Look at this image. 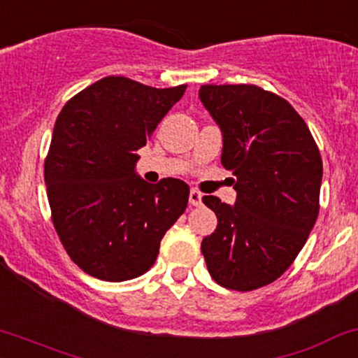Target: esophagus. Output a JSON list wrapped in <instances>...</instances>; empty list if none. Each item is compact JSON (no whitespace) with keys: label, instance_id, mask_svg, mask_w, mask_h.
Returning <instances> with one entry per match:
<instances>
[{"label":"esophagus","instance_id":"obj_1","mask_svg":"<svg viewBox=\"0 0 358 358\" xmlns=\"http://www.w3.org/2000/svg\"><path fill=\"white\" fill-rule=\"evenodd\" d=\"M188 202H190V206H194V207L202 206V194L192 188V190H190V197H188Z\"/></svg>","mask_w":358,"mask_h":358}]
</instances>
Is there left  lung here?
Masks as SVG:
<instances>
[{
    "instance_id": "obj_1",
    "label": "left lung",
    "mask_w": 358,
    "mask_h": 358,
    "mask_svg": "<svg viewBox=\"0 0 358 358\" xmlns=\"http://www.w3.org/2000/svg\"><path fill=\"white\" fill-rule=\"evenodd\" d=\"M199 98L221 129L222 166L236 176L233 206L202 199L217 215L202 255L222 287H263L292 265L316 222L320 149L292 105L258 86L203 85Z\"/></svg>"
}]
</instances>
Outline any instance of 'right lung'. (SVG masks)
Listing matches in <instances>:
<instances>
[{
	"instance_id": "add662e5",
	"label": "right lung",
	"mask_w": 358,
	"mask_h": 358,
	"mask_svg": "<svg viewBox=\"0 0 358 358\" xmlns=\"http://www.w3.org/2000/svg\"><path fill=\"white\" fill-rule=\"evenodd\" d=\"M185 90L107 76L59 113L44 168L47 197L62 246L92 277L124 282L146 273L164 233L185 212V182L151 185L136 171V151Z\"/></svg>"
}]
</instances>
